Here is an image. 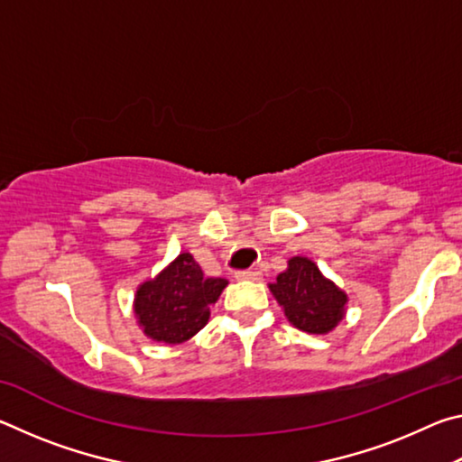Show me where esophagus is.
I'll return each instance as SVG.
<instances>
[{
	"label": "esophagus",
	"instance_id": "34e87169",
	"mask_svg": "<svg viewBox=\"0 0 462 462\" xmlns=\"http://www.w3.org/2000/svg\"><path fill=\"white\" fill-rule=\"evenodd\" d=\"M234 277H236L238 281H256V279H261V273L254 269H248V271H238Z\"/></svg>",
	"mask_w": 462,
	"mask_h": 462
}]
</instances>
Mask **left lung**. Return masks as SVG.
Here are the masks:
<instances>
[{
	"instance_id": "1",
	"label": "left lung",
	"mask_w": 462,
	"mask_h": 462,
	"mask_svg": "<svg viewBox=\"0 0 462 462\" xmlns=\"http://www.w3.org/2000/svg\"><path fill=\"white\" fill-rule=\"evenodd\" d=\"M269 287L283 306L289 322L303 332H330L344 316L346 293L328 281L316 263L303 256H293L289 269Z\"/></svg>"
}]
</instances>
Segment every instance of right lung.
<instances>
[{"mask_svg": "<svg viewBox=\"0 0 462 462\" xmlns=\"http://www.w3.org/2000/svg\"><path fill=\"white\" fill-rule=\"evenodd\" d=\"M226 279H208L189 253L179 254L152 281L138 287L134 314L148 338L179 344L198 334L209 319Z\"/></svg>", "mask_w": 462, "mask_h": 462, "instance_id": "1", "label": "right lung"}]
</instances>
